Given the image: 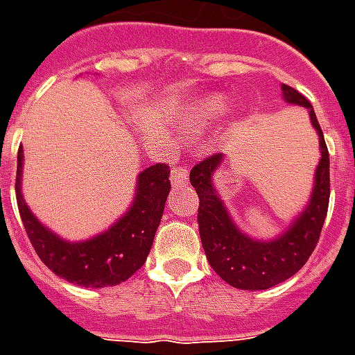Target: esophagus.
<instances>
[{
    "instance_id": "34e87169",
    "label": "esophagus",
    "mask_w": 355,
    "mask_h": 355,
    "mask_svg": "<svg viewBox=\"0 0 355 355\" xmlns=\"http://www.w3.org/2000/svg\"><path fill=\"white\" fill-rule=\"evenodd\" d=\"M171 180H173L175 186H184L188 182V169H184V167H173Z\"/></svg>"
}]
</instances>
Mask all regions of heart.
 <instances>
[{
	"mask_svg": "<svg viewBox=\"0 0 355 355\" xmlns=\"http://www.w3.org/2000/svg\"><path fill=\"white\" fill-rule=\"evenodd\" d=\"M230 108V98L226 94L215 93L200 96L188 106L182 117V125L188 132H201L220 121Z\"/></svg>",
	"mask_w": 355,
	"mask_h": 355,
	"instance_id": "b5f03b06",
	"label": "heart"
}]
</instances>
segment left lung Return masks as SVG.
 <instances>
[{
	"label": "left lung",
	"instance_id": "left-lung-1",
	"mask_svg": "<svg viewBox=\"0 0 355 355\" xmlns=\"http://www.w3.org/2000/svg\"><path fill=\"white\" fill-rule=\"evenodd\" d=\"M283 101L304 106L320 139V163L313 173L310 200L285 230L272 239H257L239 230L226 203L216 192L215 173L224 154H215L190 171V182L200 196L198 224L209 264L224 282L243 291H264L289 279L304 266L315 249L329 207V152L312 104L289 85H282Z\"/></svg>",
	"mask_w": 355,
	"mask_h": 355
}]
</instances>
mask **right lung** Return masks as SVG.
Segmentation results:
<instances>
[{
    "label": "right lung",
    "instance_id": "1",
    "mask_svg": "<svg viewBox=\"0 0 355 355\" xmlns=\"http://www.w3.org/2000/svg\"><path fill=\"white\" fill-rule=\"evenodd\" d=\"M22 163L24 152L19 148L15 186L20 218L35 253L51 272L81 287L98 289L119 285L146 262L171 190L169 165L155 163L140 171L131 207L108 230L89 239L68 241L42 224L26 205L22 196Z\"/></svg>",
    "mask_w": 355,
    "mask_h": 355
}]
</instances>
